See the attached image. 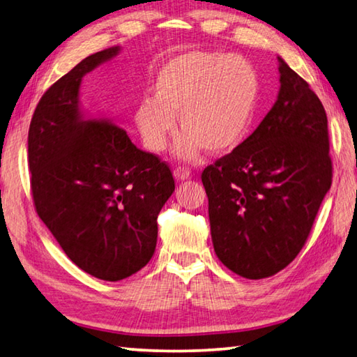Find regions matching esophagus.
<instances>
[{
    "label": "esophagus",
    "instance_id": "obj_1",
    "mask_svg": "<svg viewBox=\"0 0 357 357\" xmlns=\"http://www.w3.org/2000/svg\"><path fill=\"white\" fill-rule=\"evenodd\" d=\"M173 176L176 181H184V179H189L190 178V170L189 168H184V167H176L173 172Z\"/></svg>",
    "mask_w": 357,
    "mask_h": 357
}]
</instances>
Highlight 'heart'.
I'll list each match as a JSON object with an SVG mask.
<instances>
[{"mask_svg": "<svg viewBox=\"0 0 357 357\" xmlns=\"http://www.w3.org/2000/svg\"><path fill=\"white\" fill-rule=\"evenodd\" d=\"M259 82L243 57L222 53H187L168 61L158 73L154 96L134 109V123L145 146L160 153L181 132L174 153L193 159L206 151L234 150L243 140L256 109Z\"/></svg>", "mask_w": 357, "mask_h": 357, "instance_id": "1", "label": "heart"}]
</instances>
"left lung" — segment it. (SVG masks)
I'll use <instances>...</instances> for the list:
<instances>
[{
    "label": "left lung",
    "mask_w": 357,
    "mask_h": 357,
    "mask_svg": "<svg viewBox=\"0 0 357 357\" xmlns=\"http://www.w3.org/2000/svg\"><path fill=\"white\" fill-rule=\"evenodd\" d=\"M278 63L273 107L201 174L215 255L246 280L273 276L294 261L333 179L325 107L282 57Z\"/></svg>",
    "instance_id": "left-lung-1"
}]
</instances>
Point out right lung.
I'll return each mask as SVG.
<instances>
[{"label":"right lung","mask_w":357,"mask_h":357,"mask_svg":"<svg viewBox=\"0 0 357 357\" xmlns=\"http://www.w3.org/2000/svg\"><path fill=\"white\" fill-rule=\"evenodd\" d=\"M120 53L98 51L38 101L28 134L36 211L77 267L120 281L150 262L158 215L174 192L170 168L135 146L109 115L81 107L82 77Z\"/></svg>","instance_id":"right-lung-1"}]
</instances>
